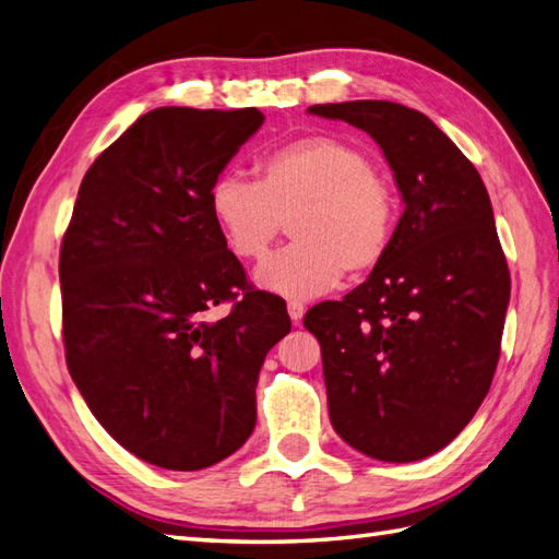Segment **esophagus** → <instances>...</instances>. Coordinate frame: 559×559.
Segmentation results:
<instances>
[{"label":"esophagus","mask_w":559,"mask_h":559,"mask_svg":"<svg viewBox=\"0 0 559 559\" xmlns=\"http://www.w3.org/2000/svg\"><path fill=\"white\" fill-rule=\"evenodd\" d=\"M288 314H290L293 323H300L302 317H305V305L297 302V300H290V302H288Z\"/></svg>","instance_id":"1"}]
</instances>
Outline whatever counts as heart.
<instances>
[{
  "mask_svg": "<svg viewBox=\"0 0 559 559\" xmlns=\"http://www.w3.org/2000/svg\"><path fill=\"white\" fill-rule=\"evenodd\" d=\"M257 180L218 176L210 190L214 224L238 259H262L290 221L295 242L257 269L264 288L321 295L379 269L393 248L397 200L369 154L335 135H302L257 159Z\"/></svg>",
  "mask_w": 559,
  "mask_h": 559,
  "instance_id": "1",
  "label": "heart"
}]
</instances>
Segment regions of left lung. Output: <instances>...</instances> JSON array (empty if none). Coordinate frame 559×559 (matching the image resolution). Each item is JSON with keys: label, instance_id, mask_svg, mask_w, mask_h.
Segmentation results:
<instances>
[{"label": "left lung", "instance_id": "8db88e82", "mask_svg": "<svg viewBox=\"0 0 559 559\" xmlns=\"http://www.w3.org/2000/svg\"><path fill=\"white\" fill-rule=\"evenodd\" d=\"M307 111L379 142L405 202L383 264L341 302L305 314L331 424L373 460H424L472 421L500 359L510 271L488 190L417 109L357 99Z\"/></svg>", "mask_w": 559, "mask_h": 559}]
</instances>
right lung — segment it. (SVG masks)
Listing matches in <instances>:
<instances>
[{
	"label": "right lung",
	"mask_w": 559,
	"mask_h": 559,
	"mask_svg": "<svg viewBox=\"0 0 559 559\" xmlns=\"http://www.w3.org/2000/svg\"><path fill=\"white\" fill-rule=\"evenodd\" d=\"M264 123L250 109L159 107L104 150L59 254L67 365L135 457L194 472L257 421V379L290 317L254 290L210 210L212 183ZM233 301L218 322L212 306Z\"/></svg>",
	"instance_id": "1"
}]
</instances>
